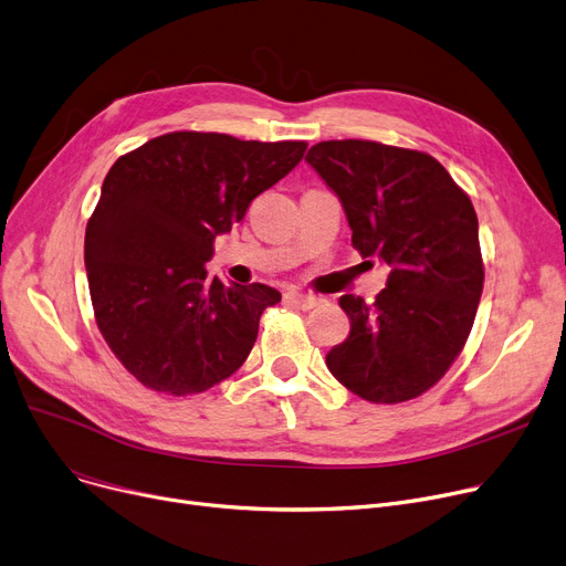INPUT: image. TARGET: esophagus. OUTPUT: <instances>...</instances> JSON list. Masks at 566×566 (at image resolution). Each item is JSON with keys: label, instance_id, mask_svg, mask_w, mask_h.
I'll list each match as a JSON object with an SVG mask.
<instances>
[{"label": "esophagus", "instance_id": "1", "mask_svg": "<svg viewBox=\"0 0 566 566\" xmlns=\"http://www.w3.org/2000/svg\"><path fill=\"white\" fill-rule=\"evenodd\" d=\"M285 302L287 304H292V306H296V308H302V311H311V308H315V306H319L322 304V298L319 296H313V294H302V292H285Z\"/></svg>", "mask_w": 566, "mask_h": 566}]
</instances>
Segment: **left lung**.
<instances>
[{"label": "left lung", "instance_id": "left-lung-1", "mask_svg": "<svg viewBox=\"0 0 566 566\" xmlns=\"http://www.w3.org/2000/svg\"><path fill=\"white\" fill-rule=\"evenodd\" d=\"M306 161L338 193L352 247L390 268L375 304L340 296L352 328L326 354L328 370L373 405L413 400L450 370L475 322L484 262L471 198L411 148L319 142Z\"/></svg>", "mask_w": 566, "mask_h": 566}]
</instances>
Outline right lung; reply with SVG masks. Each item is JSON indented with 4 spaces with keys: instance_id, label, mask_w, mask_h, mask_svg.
I'll return each mask as SVG.
<instances>
[{
    "instance_id": "1",
    "label": "right lung",
    "mask_w": 566,
    "mask_h": 566,
    "mask_svg": "<svg viewBox=\"0 0 566 566\" xmlns=\"http://www.w3.org/2000/svg\"><path fill=\"white\" fill-rule=\"evenodd\" d=\"M306 142H242L169 132L120 155L86 223L95 324L123 368L150 390L203 392L242 368L279 290L223 285L203 264L214 238L285 178Z\"/></svg>"
}]
</instances>
